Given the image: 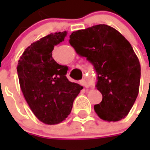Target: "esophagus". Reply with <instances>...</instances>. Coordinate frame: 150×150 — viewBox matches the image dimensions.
<instances>
[{
  "mask_svg": "<svg viewBox=\"0 0 150 150\" xmlns=\"http://www.w3.org/2000/svg\"><path fill=\"white\" fill-rule=\"evenodd\" d=\"M80 84H81L82 86H84L85 88H88V83H87V81L85 79H82V80H80Z\"/></svg>",
  "mask_w": 150,
  "mask_h": 150,
  "instance_id": "esophagus-1",
  "label": "esophagus"
}]
</instances>
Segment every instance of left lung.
<instances>
[{
    "label": "left lung",
    "instance_id": "obj_1",
    "mask_svg": "<svg viewBox=\"0 0 150 150\" xmlns=\"http://www.w3.org/2000/svg\"><path fill=\"white\" fill-rule=\"evenodd\" d=\"M69 43L97 73L95 86L103 97L94 106L97 115L107 122L122 120L133 107L140 87V64L132 45L104 24L74 31Z\"/></svg>",
    "mask_w": 150,
    "mask_h": 150
}]
</instances>
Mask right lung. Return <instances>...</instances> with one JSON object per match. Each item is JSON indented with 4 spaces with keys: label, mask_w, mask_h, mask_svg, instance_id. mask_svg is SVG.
Returning <instances> with one entry per match:
<instances>
[{
    "label": "right lung",
    "mask_w": 150,
    "mask_h": 150,
    "mask_svg": "<svg viewBox=\"0 0 150 150\" xmlns=\"http://www.w3.org/2000/svg\"><path fill=\"white\" fill-rule=\"evenodd\" d=\"M67 31L48 34L25 49L17 65L21 89L29 107L46 125L62 122L83 87L66 77L68 67L52 56L54 46L64 41Z\"/></svg>",
    "instance_id": "1"
}]
</instances>
